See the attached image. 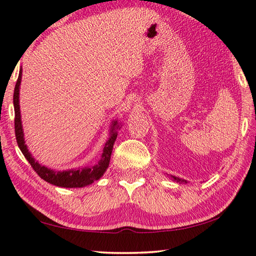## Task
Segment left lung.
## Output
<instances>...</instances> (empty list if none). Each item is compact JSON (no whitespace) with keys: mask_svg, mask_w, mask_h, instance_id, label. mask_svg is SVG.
Returning <instances> with one entry per match:
<instances>
[{"mask_svg":"<svg viewBox=\"0 0 256 256\" xmlns=\"http://www.w3.org/2000/svg\"><path fill=\"white\" fill-rule=\"evenodd\" d=\"M170 177H172V178H174L175 180H177V182H182V183H188V180H185L183 178H180V177H176V176H172V175H170Z\"/></svg>","mask_w":256,"mask_h":256,"instance_id":"left-lung-1","label":"left lung"}]
</instances>
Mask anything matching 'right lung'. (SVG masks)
I'll return each mask as SVG.
<instances>
[{
	"instance_id": "1",
	"label": "right lung",
	"mask_w": 256,
	"mask_h": 256,
	"mask_svg": "<svg viewBox=\"0 0 256 256\" xmlns=\"http://www.w3.org/2000/svg\"><path fill=\"white\" fill-rule=\"evenodd\" d=\"M21 78H22V70L20 68L18 80H16L14 94V130H16V138L18 146L24 154V158L28 160L29 164H32L34 170L40 176V178L46 180L47 183L53 184L60 188H84L92 184L94 180H98L100 177L105 174L107 170L108 164H110L112 146L115 144L116 138H118V130L120 128V124L118 120H112L110 130V138L106 141L105 146L102 149V158L99 159L98 164L94 166L84 167V168H73V170H54L50 168H47L34 160V158L29 152L24 141V134L22 128V122H21V112H20V105H19V94H20V84Z\"/></svg>"
}]
</instances>
